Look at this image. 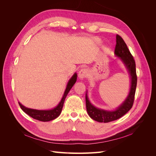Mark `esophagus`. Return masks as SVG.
Instances as JSON below:
<instances>
[{
    "mask_svg": "<svg viewBox=\"0 0 156 156\" xmlns=\"http://www.w3.org/2000/svg\"><path fill=\"white\" fill-rule=\"evenodd\" d=\"M87 76H88V71L87 69H85V68L81 69L79 72V77L81 79L85 78Z\"/></svg>",
    "mask_w": 156,
    "mask_h": 156,
    "instance_id": "obj_1",
    "label": "esophagus"
}]
</instances>
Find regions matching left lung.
Here are the masks:
<instances>
[{"instance_id": "8db88e82", "label": "left lung", "mask_w": 156, "mask_h": 156, "mask_svg": "<svg viewBox=\"0 0 156 156\" xmlns=\"http://www.w3.org/2000/svg\"><path fill=\"white\" fill-rule=\"evenodd\" d=\"M116 44L115 46V54L125 64L131 77V87L128 96L122 104L115 111H105L94 107L90 102L86 94L87 111L90 117L99 122H109L116 120L123 116L128 112L133 106L136 90L137 77L136 74V66L135 60L131 54L129 49L124 40L119 34L116 35Z\"/></svg>"}]
</instances>
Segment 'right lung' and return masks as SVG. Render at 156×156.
I'll list each match as a JSON object with an SVG mask.
<instances>
[{
  "label": "right lung",
  "instance_id": "obj_1",
  "mask_svg": "<svg viewBox=\"0 0 156 156\" xmlns=\"http://www.w3.org/2000/svg\"><path fill=\"white\" fill-rule=\"evenodd\" d=\"M77 75L76 73H75L74 75L69 79V81L68 83L66 88L65 90V92L64 93L63 97L62 100L58 103V105L55 107L53 109L51 110H36V109H32V108H29L23 106L22 104L19 102V105H20L21 109L24 111L26 114L29 115L34 119L40 120L41 122H48L53 120L56 119L60 115L63 107L64 103L65 101V99L66 98L68 92L73 86V84L75 83L77 81Z\"/></svg>",
  "mask_w": 156,
  "mask_h": 156
}]
</instances>
